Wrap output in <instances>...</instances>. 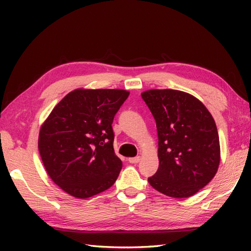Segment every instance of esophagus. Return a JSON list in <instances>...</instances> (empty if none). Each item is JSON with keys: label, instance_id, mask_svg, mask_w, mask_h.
<instances>
[{"label": "esophagus", "instance_id": "obj_1", "mask_svg": "<svg viewBox=\"0 0 251 251\" xmlns=\"http://www.w3.org/2000/svg\"><path fill=\"white\" fill-rule=\"evenodd\" d=\"M140 159H141V156L129 157V158H128V162H129V163H131V164H137V163H139V162H140Z\"/></svg>", "mask_w": 251, "mask_h": 251}]
</instances>
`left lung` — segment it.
<instances>
[{
	"label": "left lung",
	"mask_w": 251,
	"mask_h": 251,
	"mask_svg": "<svg viewBox=\"0 0 251 251\" xmlns=\"http://www.w3.org/2000/svg\"><path fill=\"white\" fill-rule=\"evenodd\" d=\"M141 97L156 122L158 169L148 179L156 191L185 199L210 182L220 164L214 117L201 100L177 89H149Z\"/></svg>",
	"instance_id": "left-lung-1"
}]
</instances>
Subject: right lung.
<instances>
[{"instance_id":"obj_1","label":"right lung","mask_w":251,"mask_h":251,"mask_svg":"<svg viewBox=\"0 0 251 251\" xmlns=\"http://www.w3.org/2000/svg\"><path fill=\"white\" fill-rule=\"evenodd\" d=\"M128 96L125 89H74L42 124V162L69 195L88 199L114 184L122 161L114 153L112 122Z\"/></svg>"}]
</instances>
